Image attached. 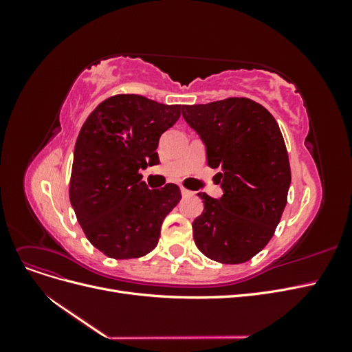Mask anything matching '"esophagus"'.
I'll list each match as a JSON object with an SVG mask.
<instances>
[{
    "mask_svg": "<svg viewBox=\"0 0 352 352\" xmlns=\"http://www.w3.org/2000/svg\"><path fill=\"white\" fill-rule=\"evenodd\" d=\"M180 192H182V195L184 197H190V195H192L194 192H192V190H189V189H185V188H182V189H180Z\"/></svg>",
    "mask_w": 352,
    "mask_h": 352,
    "instance_id": "1",
    "label": "esophagus"
}]
</instances>
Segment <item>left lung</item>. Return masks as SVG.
<instances>
[{"label":"left lung","instance_id":"1","mask_svg":"<svg viewBox=\"0 0 352 352\" xmlns=\"http://www.w3.org/2000/svg\"><path fill=\"white\" fill-rule=\"evenodd\" d=\"M186 123L201 136L211 168H220L223 197L206 192L194 223V241L206 257L241 264L274 235L287 201L291 167L274 117L250 98L182 105ZM219 180V182H220Z\"/></svg>","mask_w":352,"mask_h":352}]
</instances>
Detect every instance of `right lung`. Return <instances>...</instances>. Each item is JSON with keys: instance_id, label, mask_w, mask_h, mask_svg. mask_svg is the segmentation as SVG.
<instances>
[{"instance_id": "right-lung-1", "label": "right lung", "mask_w": 352, "mask_h": 352, "mask_svg": "<svg viewBox=\"0 0 352 352\" xmlns=\"http://www.w3.org/2000/svg\"><path fill=\"white\" fill-rule=\"evenodd\" d=\"M179 117V104L119 94L104 100L82 126L69 197L88 241L110 258L151 252L163 220L182 198L175 184L148 189L140 173L158 163L160 136Z\"/></svg>"}]
</instances>
